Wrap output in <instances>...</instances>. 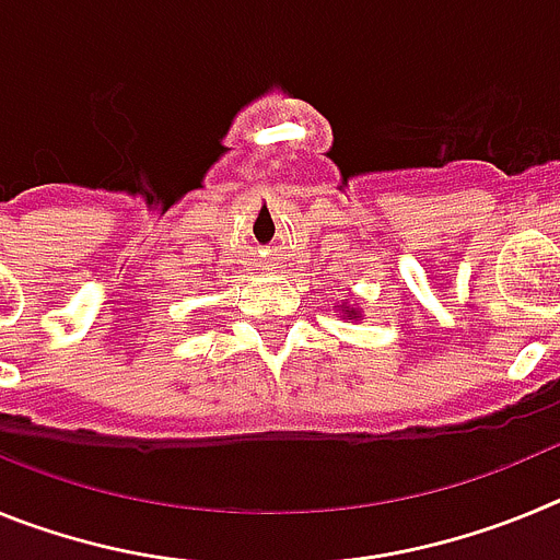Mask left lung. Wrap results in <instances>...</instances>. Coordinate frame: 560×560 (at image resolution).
I'll return each mask as SVG.
<instances>
[{
    "label": "left lung",
    "instance_id": "8db88e82",
    "mask_svg": "<svg viewBox=\"0 0 560 560\" xmlns=\"http://www.w3.org/2000/svg\"><path fill=\"white\" fill-rule=\"evenodd\" d=\"M334 311H339V316H345V319H355V323L361 319V308H355V305L341 303V305H334Z\"/></svg>",
    "mask_w": 560,
    "mask_h": 560
}]
</instances>
